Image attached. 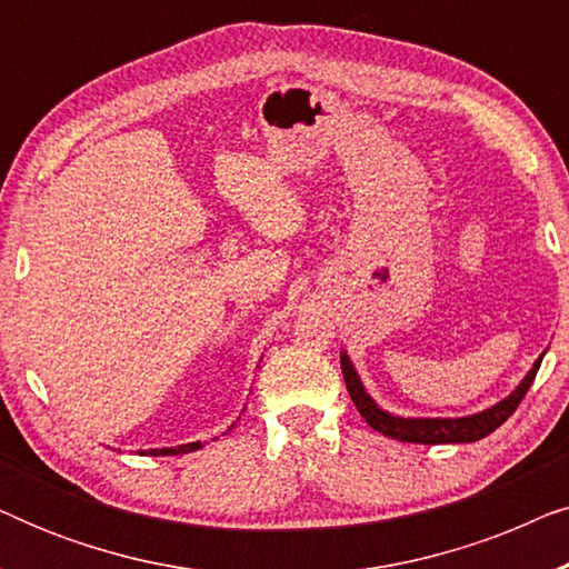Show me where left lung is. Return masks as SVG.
Instances as JSON below:
<instances>
[{
    "instance_id": "1",
    "label": "left lung",
    "mask_w": 569,
    "mask_h": 569,
    "mask_svg": "<svg viewBox=\"0 0 569 569\" xmlns=\"http://www.w3.org/2000/svg\"><path fill=\"white\" fill-rule=\"evenodd\" d=\"M547 355V352H543ZM543 355L533 362V368L526 372V378L505 396L502 401L492 403V407L473 411L466 417H401L391 415L383 407H378V401L365 391L360 376H357L352 360L341 349V372H345L347 391L352 396L355 407L365 417L376 432H383L386 438L401 440V442H419V446H442V442H477L487 438L489 432H495L512 411L518 409V403L523 401L528 388H531L536 372L541 368Z\"/></svg>"
}]
</instances>
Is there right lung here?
I'll return each mask as SVG.
<instances>
[{"label":"right lung","instance_id":"right-lung-1","mask_svg":"<svg viewBox=\"0 0 569 569\" xmlns=\"http://www.w3.org/2000/svg\"><path fill=\"white\" fill-rule=\"evenodd\" d=\"M201 442H186V446H176V448H150V450H139V456H178V453H191V450H199Z\"/></svg>","mask_w":569,"mask_h":569}]
</instances>
